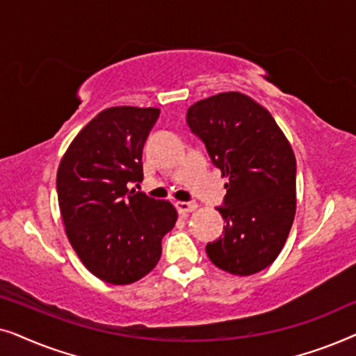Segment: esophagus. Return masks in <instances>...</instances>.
Returning a JSON list of instances; mask_svg holds the SVG:
<instances>
[{"mask_svg": "<svg viewBox=\"0 0 356 356\" xmlns=\"http://www.w3.org/2000/svg\"><path fill=\"white\" fill-rule=\"evenodd\" d=\"M177 211L181 213V216H186V213L196 211L197 209V202H184V201H178L177 204Z\"/></svg>", "mask_w": 356, "mask_h": 356, "instance_id": "1", "label": "esophagus"}]
</instances>
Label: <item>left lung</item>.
<instances>
[{
	"mask_svg": "<svg viewBox=\"0 0 356 356\" xmlns=\"http://www.w3.org/2000/svg\"><path fill=\"white\" fill-rule=\"evenodd\" d=\"M188 126L220 168L227 196L223 236L206 246L218 269L252 275L280 254L296 211L293 149L264 106L222 92L189 106Z\"/></svg>",
	"mask_w": 356,
	"mask_h": 356,
	"instance_id": "1",
	"label": "left lung"
}]
</instances>
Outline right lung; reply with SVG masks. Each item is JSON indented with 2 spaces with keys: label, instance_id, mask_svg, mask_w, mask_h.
Here are the masks:
<instances>
[{
  "label": "right lung",
  "instance_id": "1",
  "mask_svg": "<svg viewBox=\"0 0 356 356\" xmlns=\"http://www.w3.org/2000/svg\"><path fill=\"white\" fill-rule=\"evenodd\" d=\"M159 108L111 106L72 139L56 173L66 236L87 270L113 285L147 275L178 213L126 184L143 181V147Z\"/></svg>",
  "mask_w": 356,
  "mask_h": 356
}]
</instances>
